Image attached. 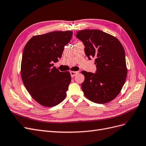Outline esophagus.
<instances>
[{
    "label": "esophagus",
    "mask_w": 146,
    "mask_h": 146,
    "mask_svg": "<svg viewBox=\"0 0 146 146\" xmlns=\"http://www.w3.org/2000/svg\"><path fill=\"white\" fill-rule=\"evenodd\" d=\"M78 73H79L78 72H73V71H72V72H70V74H71V76H72V78H73V77H74L75 76H76V75Z\"/></svg>",
    "instance_id": "1"
}]
</instances>
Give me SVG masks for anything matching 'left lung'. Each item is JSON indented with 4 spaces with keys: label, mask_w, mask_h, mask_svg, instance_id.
Returning <instances> with one entry per match:
<instances>
[{
    "label": "left lung",
    "mask_w": 146,
    "mask_h": 146,
    "mask_svg": "<svg viewBox=\"0 0 146 146\" xmlns=\"http://www.w3.org/2000/svg\"><path fill=\"white\" fill-rule=\"evenodd\" d=\"M76 36L85 46L88 59L95 58V73L82 71L84 95L97 104H105L118 95L125 83L127 70L125 51L119 40L99 30L78 31Z\"/></svg>",
    "instance_id": "8db88e82"
}]
</instances>
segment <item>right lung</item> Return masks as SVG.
<instances>
[{
    "label": "right lung",
    "mask_w": 146,
    "mask_h": 146,
    "mask_svg": "<svg viewBox=\"0 0 146 146\" xmlns=\"http://www.w3.org/2000/svg\"><path fill=\"white\" fill-rule=\"evenodd\" d=\"M73 32L53 31L32 37L22 53L21 77L28 92L42 106L53 107L66 97L71 75L53 67Z\"/></svg>",
    "instance_id": "right-lung-1"
}]
</instances>
